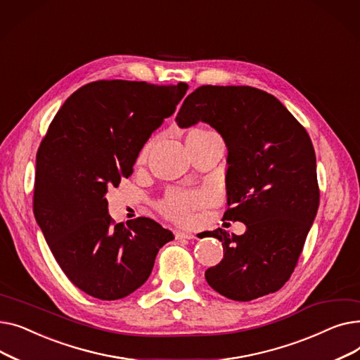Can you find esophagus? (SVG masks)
<instances>
[{
  "instance_id": "esophagus-1",
  "label": "esophagus",
  "mask_w": 360,
  "mask_h": 360,
  "mask_svg": "<svg viewBox=\"0 0 360 360\" xmlns=\"http://www.w3.org/2000/svg\"><path fill=\"white\" fill-rule=\"evenodd\" d=\"M175 236H176V239H188V240L195 239V236L193 233H188V232H176Z\"/></svg>"
}]
</instances>
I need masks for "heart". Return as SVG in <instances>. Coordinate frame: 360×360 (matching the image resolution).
Segmentation results:
<instances>
[{
    "mask_svg": "<svg viewBox=\"0 0 360 360\" xmlns=\"http://www.w3.org/2000/svg\"><path fill=\"white\" fill-rule=\"evenodd\" d=\"M205 129H194L191 132H202ZM155 146V139L148 140L140 150L137 156V163L143 165L147 158L150 150ZM207 201V195L201 191H182V190H172L169 191L165 198L159 202V210L170 220H174L181 224L190 223L193 219V213L202 207Z\"/></svg>",
    "mask_w": 360,
    "mask_h": 360,
    "instance_id": "heart-1",
    "label": "heart"
}]
</instances>
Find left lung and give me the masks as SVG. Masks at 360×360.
Instances as JSON below:
<instances>
[{
	"instance_id": "8db88e82",
	"label": "left lung",
	"mask_w": 360,
	"mask_h": 360,
	"mask_svg": "<svg viewBox=\"0 0 360 360\" xmlns=\"http://www.w3.org/2000/svg\"><path fill=\"white\" fill-rule=\"evenodd\" d=\"M210 124L228 147L224 220L243 235L216 229L223 259L205 271L232 300L274 293L292 276L319 205L316 159L307 129L273 94L250 86H201L184 101L176 122Z\"/></svg>"
}]
</instances>
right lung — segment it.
Segmentation results:
<instances>
[{"label":"right lung","mask_w":360,"mask_h":360,"mask_svg":"<svg viewBox=\"0 0 360 360\" xmlns=\"http://www.w3.org/2000/svg\"><path fill=\"white\" fill-rule=\"evenodd\" d=\"M186 90V83H89L56 112L37 150L34 219L61 270L93 297L117 300L137 290L174 239L148 217L115 224L106 193L132 174L141 147Z\"/></svg>","instance_id":"1"}]
</instances>
